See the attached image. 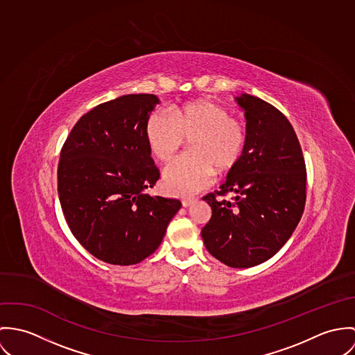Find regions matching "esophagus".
I'll return each mask as SVG.
<instances>
[{"instance_id": "esophagus-1", "label": "esophagus", "mask_w": 355, "mask_h": 355, "mask_svg": "<svg viewBox=\"0 0 355 355\" xmlns=\"http://www.w3.org/2000/svg\"><path fill=\"white\" fill-rule=\"evenodd\" d=\"M193 204V200H191V198H187V200H182V207H185V208H188V207H191Z\"/></svg>"}]
</instances>
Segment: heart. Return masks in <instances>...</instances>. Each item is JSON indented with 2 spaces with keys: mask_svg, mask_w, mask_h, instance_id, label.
<instances>
[{
  "mask_svg": "<svg viewBox=\"0 0 355 355\" xmlns=\"http://www.w3.org/2000/svg\"><path fill=\"white\" fill-rule=\"evenodd\" d=\"M147 146L160 162L191 141L189 154L171 160L163 170V185L175 196H191L208 187L214 168L225 173L233 168L243 154L246 130L239 119L214 101H195L171 113H153L144 129Z\"/></svg>",
  "mask_w": 355,
  "mask_h": 355,
  "instance_id": "b5f03b06",
  "label": "heart"
}]
</instances>
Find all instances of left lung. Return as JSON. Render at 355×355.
Masks as SVG:
<instances>
[{
    "mask_svg": "<svg viewBox=\"0 0 355 355\" xmlns=\"http://www.w3.org/2000/svg\"><path fill=\"white\" fill-rule=\"evenodd\" d=\"M245 112L243 154L216 194L204 196L212 209L201 236L207 250L233 268L259 266L294 233L306 200V168L297 135L276 107L249 94L236 98Z\"/></svg>",
    "mask_w": 355,
    "mask_h": 355,
    "instance_id": "left-lung-1",
    "label": "left lung"
}]
</instances>
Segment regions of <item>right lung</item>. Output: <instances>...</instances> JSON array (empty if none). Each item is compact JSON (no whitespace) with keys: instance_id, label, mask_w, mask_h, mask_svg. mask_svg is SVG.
Here are the masks:
<instances>
[{"instance_id":"right-lung-1","label":"right lung","mask_w":355,"mask_h":355,"mask_svg":"<svg viewBox=\"0 0 355 355\" xmlns=\"http://www.w3.org/2000/svg\"><path fill=\"white\" fill-rule=\"evenodd\" d=\"M129 94L94 107L71 130L58 163V197L67 223L96 259L132 266L158 249L177 198L150 196L158 181L144 129L158 105Z\"/></svg>"}]
</instances>
